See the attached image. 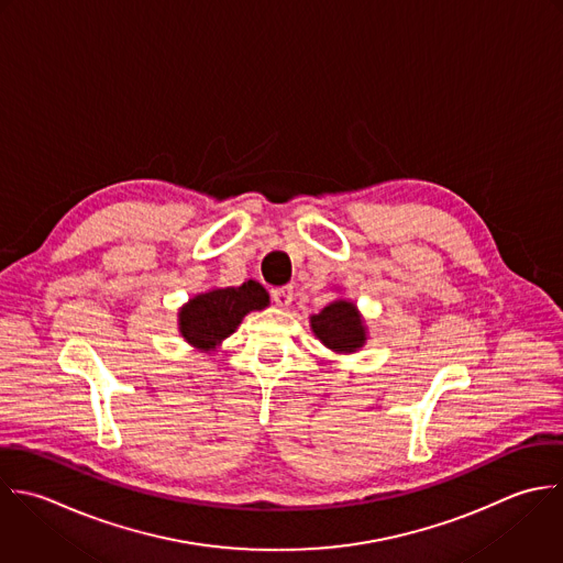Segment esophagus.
Here are the masks:
<instances>
[{"label":"esophagus","instance_id":"obj_1","mask_svg":"<svg viewBox=\"0 0 563 563\" xmlns=\"http://www.w3.org/2000/svg\"><path fill=\"white\" fill-rule=\"evenodd\" d=\"M272 300H274L278 307H289L291 300H294V287H291V285L274 287V289H272Z\"/></svg>","mask_w":563,"mask_h":563}]
</instances>
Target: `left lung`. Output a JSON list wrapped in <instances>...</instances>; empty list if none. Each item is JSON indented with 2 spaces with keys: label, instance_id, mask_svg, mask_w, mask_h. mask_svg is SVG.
Here are the masks:
<instances>
[{
  "label": "left lung",
  "instance_id": "8db88e82",
  "mask_svg": "<svg viewBox=\"0 0 563 563\" xmlns=\"http://www.w3.org/2000/svg\"><path fill=\"white\" fill-rule=\"evenodd\" d=\"M311 329L324 346L338 353H353L364 346V327L355 305L346 300L331 302L311 318Z\"/></svg>",
  "mask_w": 563,
  "mask_h": 563
}]
</instances>
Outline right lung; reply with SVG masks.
Returning a JSON list of instances; mask_svg holds the SVG:
<instances>
[{"instance_id": "right-lung-1", "label": "right lung", "mask_w": 563, "mask_h": 563, "mask_svg": "<svg viewBox=\"0 0 563 563\" xmlns=\"http://www.w3.org/2000/svg\"><path fill=\"white\" fill-rule=\"evenodd\" d=\"M267 305V291L254 280H247L241 287L214 289L195 296L179 311V331L192 346L210 351L230 333H234V329L250 311L263 309Z\"/></svg>"}]
</instances>
